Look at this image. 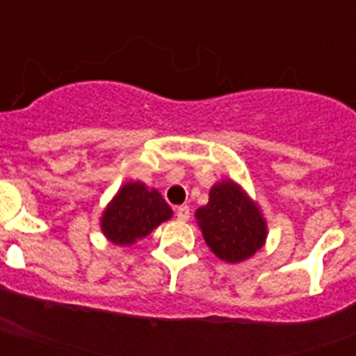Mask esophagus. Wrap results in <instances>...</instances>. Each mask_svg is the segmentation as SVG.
I'll return each mask as SVG.
<instances>
[{
    "label": "esophagus",
    "instance_id": "esophagus-1",
    "mask_svg": "<svg viewBox=\"0 0 356 356\" xmlns=\"http://www.w3.org/2000/svg\"><path fill=\"white\" fill-rule=\"evenodd\" d=\"M175 214H177V220H181V222H186V220L190 218V209L186 205H181V207H177Z\"/></svg>",
    "mask_w": 356,
    "mask_h": 356
}]
</instances>
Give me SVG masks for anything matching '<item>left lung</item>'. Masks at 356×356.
<instances>
[{
	"instance_id": "left-lung-1",
	"label": "left lung",
	"mask_w": 356,
	"mask_h": 356,
	"mask_svg": "<svg viewBox=\"0 0 356 356\" xmlns=\"http://www.w3.org/2000/svg\"><path fill=\"white\" fill-rule=\"evenodd\" d=\"M195 218L207 245L229 264L253 257L268 236L259 205L231 179L212 186L209 203L195 211Z\"/></svg>"
}]
</instances>
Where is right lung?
I'll return each instance as SVG.
<instances>
[{"label": "right lung", "mask_w": 356, "mask_h": 356, "mask_svg": "<svg viewBox=\"0 0 356 356\" xmlns=\"http://www.w3.org/2000/svg\"><path fill=\"white\" fill-rule=\"evenodd\" d=\"M172 209L159 190L140 181L125 183L102 214V231L108 242L133 245L172 218Z\"/></svg>", "instance_id": "right-lung-1"}]
</instances>
